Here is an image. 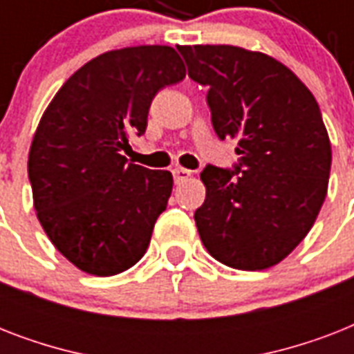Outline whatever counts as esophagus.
<instances>
[{
	"label": "esophagus",
	"mask_w": 354,
	"mask_h": 354,
	"mask_svg": "<svg viewBox=\"0 0 354 354\" xmlns=\"http://www.w3.org/2000/svg\"><path fill=\"white\" fill-rule=\"evenodd\" d=\"M193 172L187 171V169H183V167H176V169H172V176H174V182L176 183H183L187 182L189 178H191Z\"/></svg>",
	"instance_id": "34e87169"
}]
</instances>
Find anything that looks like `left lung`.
I'll list each match as a JSON object with an SVG mask.
<instances>
[{
    "instance_id": "8db88e82",
    "label": "left lung",
    "mask_w": 354,
    "mask_h": 354,
    "mask_svg": "<svg viewBox=\"0 0 354 354\" xmlns=\"http://www.w3.org/2000/svg\"><path fill=\"white\" fill-rule=\"evenodd\" d=\"M207 86L211 122L236 139L233 171L207 165L194 213L205 250L236 270L281 263L307 236L327 196L330 141L307 86L279 60L236 46H178Z\"/></svg>"
}]
</instances>
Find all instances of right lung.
Segmentation results:
<instances>
[{"mask_svg":"<svg viewBox=\"0 0 354 354\" xmlns=\"http://www.w3.org/2000/svg\"><path fill=\"white\" fill-rule=\"evenodd\" d=\"M185 77L169 46L99 55L69 77L41 115L29 150L36 216L49 241L86 274L132 268L172 193L169 171L127 163L150 102Z\"/></svg>","mask_w":354,"mask_h":354,"instance_id":"add662e5","label":"right lung"}]
</instances>
